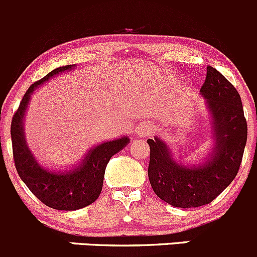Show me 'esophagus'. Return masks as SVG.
<instances>
[{"instance_id":"1","label":"esophagus","mask_w":257,"mask_h":257,"mask_svg":"<svg viewBox=\"0 0 257 257\" xmlns=\"http://www.w3.org/2000/svg\"><path fill=\"white\" fill-rule=\"evenodd\" d=\"M152 131H154V130H152V126L144 125L139 128V134L137 135H139V137H146L149 136V135H151Z\"/></svg>"}]
</instances>
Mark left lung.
<instances>
[{
	"label": "left lung",
	"instance_id": "left-lung-1",
	"mask_svg": "<svg viewBox=\"0 0 257 257\" xmlns=\"http://www.w3.org/2000/svg\"><path fill=\"white\" fill-rule=\"evenodd\" d=\"M200 93L206 98L214 145L202 164H182L164 140H147L150 184L162 201L175 207L204 206L216 199L237 175L247 140L241 97L225 76L207 66Z\"/></svg>",
	"mask_w": 257,
	"mask_h": 257
}]
</instances>
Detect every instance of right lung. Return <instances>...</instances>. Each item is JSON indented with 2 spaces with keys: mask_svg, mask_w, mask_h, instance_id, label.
I'll list each match as a JSON object with an SVG mask.
<instances>
[{
  "mask_svg": "<svg viewBox=\"0 0 257 257\" xmlns=\"http://www.w3.org/2000/svg\"><path fill=\"white\" fill-rule=\"evenodd\" d=\"M73 68V65L62 66L32 83L25 93L11 122L12 150L15 166L30 191L46 206L62 211H73L88 206L100 196L108 161L130 142L127 136L106 141L88 150L83 160L73 169L52 171L42 166L30 150L25 136V113L31 95L53 76Z\"/></svg>",
  "mask_w": 257,
  "mask_h": 257,
  "instance_id": "obj_1",
  "label": "right lung"
}]
</instances>
